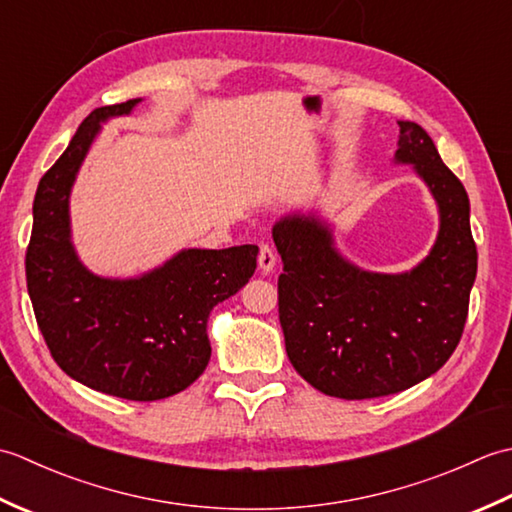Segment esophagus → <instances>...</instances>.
<instances>
[{"mask_svg": "<svg viewBox=\"0 0 512 512\" xmlns=\"http://www.w3.org/2000/svg\"><path fill=\"white\" fill-rule=\"evenodd\" d=\"M259 273L262 275H270L275 270V264H277V257H275V250L270 248L268 244H264L262 248H259Z\"/></svg>", "mask_w": 512, "mask_h": 512, "instance_id": "esophagus-1", "label": "esophagus"}]
</instances>
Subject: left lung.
Wrapping results in <instances>:
<instances>
[{"instance_id": "1", "label": "left lung", "mask_w": 512, "mask_h": 512, "mask_svg": "<svg viewBox=\"0 0 512 512\" xmlns=\"http://www.w3.org/2000/svg\"><path fill=\"white\" fill-rule=\"evenodd\" d=\"M394 165H409L438 209L427 257L402 273H376L347 259L319 209L290 211L273 224L279 321L292 367L345 400L398 394L449 361L469 314L477 275L471 204L431 136L398 121Z\"/></svg>"}]
</instances>
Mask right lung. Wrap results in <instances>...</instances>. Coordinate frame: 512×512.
Segmentation results:
<instances>
[{"mask_svg":"<svg viewBox=\"0 0 512 512\" xmlns=\"http://www.w3.org/2000/svg\"><path fill=\"white\" fill-rule=\"evenodd\" d=\"M140 101L94 110L39 180L26 279L39 330L63 372L101 394L149 402L178 394L204 372L211 310L248 284L259 248H182L136 277L96 275L81 262L70 222L76 176L101 127Z\"/></svg>","mask_w":512,"mask_h":512,"instance_id":"add662e5","label":"right lung"}]
</instances>
